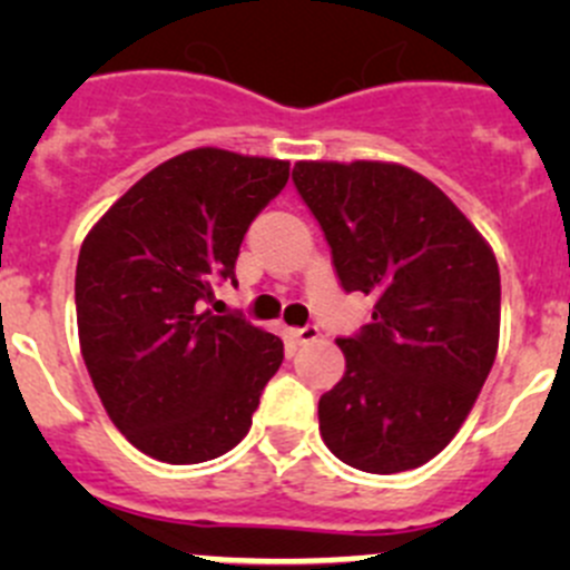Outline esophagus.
Here are the masks:
<instances>
[{"mask_svg": "<svg viewBox=\"0 0 570 570\" xmlns=\"http://www.w3.org/2000/svg\"><path fill=\"white\" fill-rule=\"evenodd\" d=\"M289 336H292V342H295V344H308V342H314V338L320 336V327H317V325L292 327Z\"/></svg>", "mask_w": 570, "mask_h": 570, "instance_id": "1", "label": "esophagus"}]
</instances>
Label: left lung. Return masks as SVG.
Listing matches in <instances>:
<instances>
[{
  "instance_id": "1",
  "label": "left lung",
  "mask_w": 570,
  "mask_h": 570,
  "mask_svg": "<svg viewBox=\"0 0 570 570\" xmlns=\"http://www.w3.org/2000/svg\"><path fill=\"white\" fill-rule=\"evenodd\" d=\"M292 178L344 289L375 297L372 325L338 338L347 370L320 400L322 441L353 469H416L455 439L497 358V256L405 165L303 159Z\"/></svg>"
}]
</instances>
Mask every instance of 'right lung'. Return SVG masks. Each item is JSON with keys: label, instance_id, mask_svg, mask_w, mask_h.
I'll return each instance as SVG.
<instances>
[{"label": "right lung", "instance_id": "add662e5", "mask_svg": "<svg viewBox=\"0 0 570 570\" xmlns=\"http://www.w3.org/2000/svg\"><path fill=\"white\" fill-rule=\"evenodd\" d=\"M286 159L193 148L157 165L99 217L77 262L79 350L115 428L148 458L204 463L248 435L284 342L217 317L253 217Z\"/></svg>", "mask_w": 570, "mask_h": 570}]
</instances>
